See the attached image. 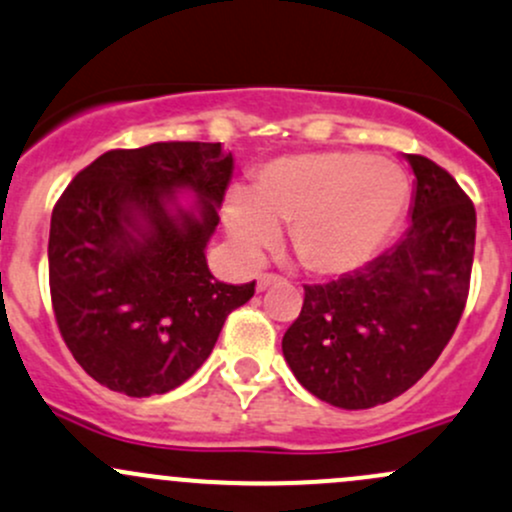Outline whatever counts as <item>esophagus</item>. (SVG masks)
Wrapping results in <instances>:
<instances>
[{
	"mask_svg": "<svg viewBox=\"0 0 512 512\" xmlns=\"http://www.w3.org/2000/svg\"><path fill=\"white\" fill-rule=\"evenodd\" d=\"M282 282L284 279L277 277V274H260V277H257V291H265V289H269V286L282 284Z\"/></svg>",
	"mask_w": 512,
	"mask_h": 512,
	"instance_id": "34e87169",
	"label": "esophagus"
}]
</instances>
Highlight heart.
<instances>
[{
	"instance_id": "b5f03b06",
	"label": "heart",
	"mask_w": 512,
	"mask_h": 512,
	"mask_svg": "<svg viewBox=\"0 0 512 512\" xmlns=\"http://www.w3.org/2000/svg\"><path fill=\"white\" fill-rule=\"evenodd\" d=\"M408 204L398 165L352 150L286 155L255 172L226 209L228 238L255 260L289 226V247L306 272L342 277L376 255Z\"/></svg>"
}]
</instances>
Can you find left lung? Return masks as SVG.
Wrapping results in <instances>:
<instances>
[{
	"instance_id": "1",
	"label": "left lung",
	"mask_w": 512,
	"mask_h": 512,
	"mask_svg": "<svg viewBox=\"0 0 512 512\" xmlns=\"http://www.w3.org/2000/svg\"><path fill=\"white\" fill-rule=\"evenodd\" d=\"M401 243L330 284L303 286L282 350L299 384L330 406L389 403L420 379L457 330L469 296L476 211L457 179L423 155Z\"/></svg>"
}]
</instances>
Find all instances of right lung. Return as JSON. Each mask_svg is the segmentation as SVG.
<instances>
[{"label":"right lung","mask_w":512,"mask_h":512,"mask_svg":"<svg viewBox=\"0 0 512 512\" xmlns=\"http://www.w3.org/2000/svg\"><path fill=\"white\" fill-rule=\"evenodd\" d=\"M230 177L221 143H153L109 150L67 184L50 218V299L67 350L101 386L177 389L252 299L255 282H216L206 265ZM182 188L194 210L176 204Z\"/></svg>","instance_id":"add662e5"}]
</instances>
